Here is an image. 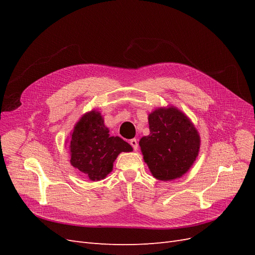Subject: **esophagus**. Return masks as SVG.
<instances>
[{
	"instance_id": "esophagus-1",
	"label": "esophagus",
	"mask_w": 255,
	"mask_h": 255,
	"mask_svg": "<svg viewBox=\"0 0 255 255\" xmlns=\"http://www.w3.org/2000/svg\"><path fill=\"white\" fill-rule=\"evenodd\" d=\"M129 143H130V145L133 146V149H134L135 151L138 150V142H137L136 139H130V140H129Z\"/></svg>"
}]
</instances>
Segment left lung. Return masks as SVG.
Returning a JSON list of instances; mask_svg holds the SVG:
<instances>
[{
	"mask_svg": "<svg viewBox=\"0 0 255 255\" xmlns=\"http://www.w3.org/2000/svg\"><path fill=\"white\" fill-rule=\"evenodd\" d=\"M150 135L139 145L153 176L169 181L182 176L194 164L200 137L194 125L179 110L158 109L149 115Z\"/></svg>",
	"mask_w": 255,
	"mask_h": 255,
	"instance_id": "left-lung-1",
	"label": "left lung"
}]
</instances>
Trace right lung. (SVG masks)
<instances>
[{
    "instance_id": "obj_1",
    "label": "right lung",
    "mask_w": 255,
    "mask_h": 255,
    "mask_svg": "<svg viewBox=\"0 0 255 255\" xmlns=\"http://www.w3.org/2000/svg\"><path fill=\"white\" fill-rule=\"evenodd\" d=\"M109 128L100 113L84 115L71 135V165L90 180H102L113 169V163L121 152L133 150L120 137L110 136Z\"/></svg>"
}]
</instances>
